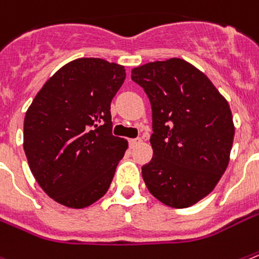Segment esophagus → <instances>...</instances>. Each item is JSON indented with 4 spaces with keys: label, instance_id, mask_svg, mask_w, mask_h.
Returning a JSON list of instances; mask_svg holds the SVG:
<instances>
[{
    "label": "esophagus",
    "instance_id": "esophagus-1",
    "mask_svg": "<svg viewBox=\"0 0 259 259\" xmlns=\"http://www.w3.org/2000/svg\"><path fill=\"white\" fill-rule=\"evenodd\" d=\"M140 142H142V140H141V138H133V140H129L130 147H134L136 145H138Z\"/></svg>",
    "mask_w": 259,
    "mask_h": 259
}]
</instances>
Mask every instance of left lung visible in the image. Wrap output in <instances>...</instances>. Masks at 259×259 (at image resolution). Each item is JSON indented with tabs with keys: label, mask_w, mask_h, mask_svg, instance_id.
Segmentation results:
<instances>
[{
	"label": "left lung",
	"mask_w": 259,
	"mask_h": 259,
	"mask_svg": "<svg viewBox=\"0 0 259 259\" xmlns=\"http://www.w3.org/2000/svg\"><path fill=\"white\" fill-rule=\"evenodd\" d=\"M132 80L153 112V158L142 167L147 190L164 205L191 207L214 190L229 164V104L205 73L179 58L136 67Z\"/></svg>",
	"instance_id": "obj_1"
}]
</instances>
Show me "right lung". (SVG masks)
<instances>
[{"mask_svg":"<svg viewBox=\"0 0 259 259\" xmlns=\"http://www.w3.org/2000/svg\"><path fill=\"white\" fill-rule=\"evenodd\" d=\"M123 66L99 58L67 63L45 82L26 112L23 150L52 200L81 209L109 190L127 141L112 134L110 103Z\"/></svg>","mask_w":259,"mask_h":259,"instance_id":"right-lung-1","label":"right lung"}]
</instances>
